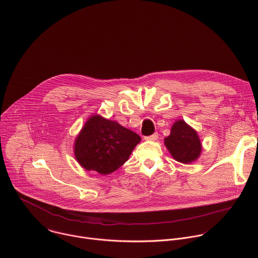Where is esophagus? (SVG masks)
Segmentation results:
<instances>
[{
    "instance_id": "obj_1",
    "label": "esophagus",
    "mask_w": 258,
    "mask_h": 258,
    "mask_svg": "<svg viewBox=\"0 0 258 258\" xmlns=\"http://www.w3.org/2000/svg\"><path fill=\"white\" fill-rule=\"evenodd\" d=\"M158 138H159L158 133H155V134H153L152 136L145 137V140H146V141H157V140H158Z\"/></svg>"
}]
</instances>
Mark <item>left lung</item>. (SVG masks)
Masks as SVG:
<instances>
[{"label": "left lung", "mask_w": 258, "mask_h": 258, "mask_svg": "<svg viewBox=\"0 0 258 258\" xmlns=\"http://www.w3.org/2000/svg\"><path fill=\"white\" fill-rule=\"evenodd\" d=\"M165 146L172 157L183 164L196 161L202 151L197 132L182 119L173 124L170 136L165 139Z\"/></svg>", "instance_id": "8db88e82"}]
</instances>
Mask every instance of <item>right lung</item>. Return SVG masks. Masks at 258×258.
I'll use <instances>...</instances> for the list:
<instances>
[{"instance_id":"add662e5","label":"right lung","mask_w":258,"mask_h":258,"mask_svg":"<svg viewBox=\"0 0 258 258\" xmlns=\"http://www.w3.org/2000/svg\"><path fill=\"white\" fill-rule=\"evenodd\" d=\"M140 142L138 134L95 114L88 118L77 136L74 155L85 170L107 175L128 160Z\"/></svg>"}]
</instances>
